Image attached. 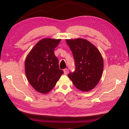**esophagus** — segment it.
Listing matches in <instances>:
<instances>
[{"mask_svg":"<svg viewBox=\"0 0 129 129\" xmlns=\"http://www.w3.org/2000/svg\"><path fill=\"white\" fill-rule=\"evenodd\" d=\"M68 69H65L64 70V74L65 75H67V74H68Z\"/></svg>","mask_w":129,"mask_h":129,"instance_id":"esophagus-1","label":"esophagus"}]
</instances>
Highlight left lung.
Listing matches in <instances>:
<instances>
[{
  "mask_svg": "<svg viewBox=\"0 0 129 129\" xmlns=\"http://www.w3.org/2000/svg\"><path fill=\"white\" fill-rule=\"evenodd\" d=\"M75 60V70L68 77L75 86L89 91L97 85L103 72L104 61L99 50L89 41L78 38L67 39Z\"/></svg>",
  "mask_w": 129,
  "mask_h": 129,
  "instance_id": "obj_1",
  "label": "left lung"
}]
</instances>
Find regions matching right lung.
Instances as JSON below:
<instances>
[{
  "label": "right lung",
  "instance_id": "add662e5",
  "mask_svg": "<svg viewBox=\"0 0 129 129\" xmlns=\"http://www.w3.org/2000/svg\"><path fill=\"white\" fill-rule=\"evenodd\" d=\"M61 39L45 38L40 40L27 55L25 61L26 78L37 91L46 94L53 89L64 73L59 67L54 49Z\"/></svg>",
  "mask_w": 129,
  "mask_h": 129
}]
</instances>
